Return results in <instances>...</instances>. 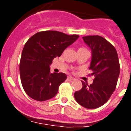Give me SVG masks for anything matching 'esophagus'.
I'll return each mask as SVG.
<instances>
[{
	"label": "esophagus",
	"instance_id": "1",
	"mask_svg": "<svg viewBox=\"0 0 131 131\" xmlns=\"http://www.w3.org/2000/svg\"><path fill=\"white\" fill-rule=\"evenodd\" d=\"M74 79H74L73 77H71V76H68V77H67V80H68V81H72Z\"/></svg>",
	"mask_w": 131,
	"mask_h": 131
}]
</instances>
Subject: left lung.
<instances>
[{
    "label": "left lung",
    "instance_id": "left-lung-1",
    "mask_svg": "<svg viewBox=\"0 0 131 131\" xmlns=\"http://www.w3.org/2000/svg\"><path fill=\"white\" fill-rule=\"evenodd\" d=\"M92 50L89 69L94 75L92 84L82 81L83 87L74 94L75 100L85 108L95 109L107 102L116 88L120 65L116 49L106 39L99 35L83 37Z\"/></svg>",
    "mask_w": 131,
    "mask_h": 131
}]
</instances>
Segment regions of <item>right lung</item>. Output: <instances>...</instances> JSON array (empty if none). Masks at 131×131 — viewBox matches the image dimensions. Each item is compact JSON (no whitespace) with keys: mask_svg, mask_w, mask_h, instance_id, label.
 Listing matches in <instances>:
<instances>
[{"mask_svg":"<svg viewBox=\"0 0 131 131\" xmlns=\"http://www.w3.org/2000/svg\"><path fill=\"white\" fill-rule=\"evenodd\" d=\"M79 37L57 31H45L35 33L27 41L21 57L19 73L22 86L29 96L45 101L56 95L67 75L63 73H51L49 66Z\"/></svg>","mask_w":131,"mask_h":131,"instance_id":"add662e5","label":"right lung"}]
</instances>
